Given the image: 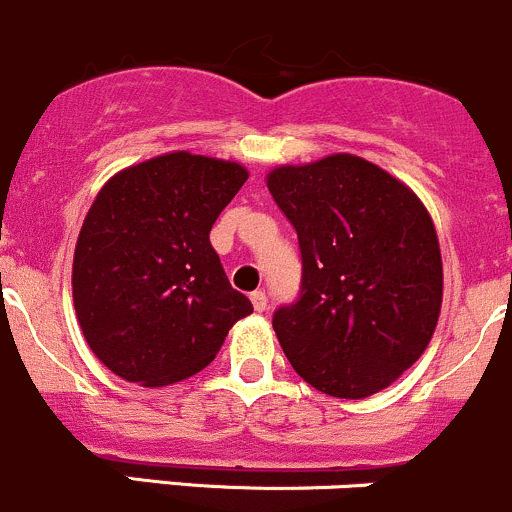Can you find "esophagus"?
<instances>
[{
    "label": "esophagus",
    "instance_id": "34e87169",
    "mask_svg": "<svg viewBox=\"0 0 512 512\" xmlns=\"http://www.w3.org/2000/svg\"><path fill=\"white\" fill-rule=\"evenodd\" d=\"M251 303H254V308L258 313H263L268 308V298H266V293L263 291H254L251 293Z\"/></svg>",
    "mask_w": 512,
    "mask_h": 512
}]
</instances>
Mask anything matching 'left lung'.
I'll return each instance as SVG.
<instances>
[{
    "mask_svg": "<svg viewBox=\"0 0 512 512\" xmlns=\"http://www.w3.org/2000/svg\"><path fill=\"white\" fill-rule=\"evenodd\" d=\"M266 186L303 258L301 296L273 313L293 371L333 398L383 391L438 326L443 258L428 209L356 154L276 166Z\"/></svg>",
    "mask_w": 512,
    "mask_h": 512,
    "instance_id": "1",
    "label": "left lung"
}]
</instances>
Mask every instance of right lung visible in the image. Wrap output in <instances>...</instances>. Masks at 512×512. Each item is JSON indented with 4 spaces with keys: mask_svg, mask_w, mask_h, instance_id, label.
<instances>
[{
    "mask_svg": "<svg viewBox=\"0 0 512 512\" xmlns=\"http://www.w3.org/2000/svg\"><path fill=\"white\" fill-rule=\"evenodd\" d=\"M246 179L239 161L169 151L101 186L74 249L72 293L86 343L111 373L144 388L184 381L254 313L209 241Z\"/></svg>",
    "mask_w": 512,
    "mask_h": 512,
    "instance_id": "right-lung-1",
    "label": "right lung"
}]
</instances>
